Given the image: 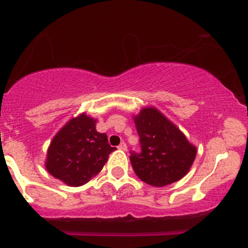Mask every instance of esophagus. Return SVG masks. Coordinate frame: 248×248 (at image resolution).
Returning a JSON list of instances; mask_svg holds the SVG:
<instances>
[{"mask_svg": "<svg viewBox=\"0 0 248 248\" xmlns=\"http://www.w3.org/2000/svg\"><path fill=\"white\" fill-rule=\"evenodd\" d=\"M119 150H121V151H127V145H126V142H121V144L119 145Z\"/></svg>", "mask_w": 248, "mask_h": 248, "instance_id": "esophagus-1", "label": "esophagus"}]
</instances>
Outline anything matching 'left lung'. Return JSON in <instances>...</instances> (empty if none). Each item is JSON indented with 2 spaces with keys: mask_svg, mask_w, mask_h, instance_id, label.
I'll return each instance as SVG.
<instances>
[{
  "mask_svg": "<svg viewBox=\"0 0 248 248\" xmlns=\"http://www.w3.org/2000/svg\"><path fill=\"white\" fill-rule=\"evenodd\" d=\"M133 120L141 145V153L129 157L135 174L152 186L183 178L196 158V146L155 107H145Z\"/></svg>",
  "mask_w": 248,
  "mask_h": 248,
  "instance_id": "left-lung-1",
  "label": "left lung"
}]
</instances>
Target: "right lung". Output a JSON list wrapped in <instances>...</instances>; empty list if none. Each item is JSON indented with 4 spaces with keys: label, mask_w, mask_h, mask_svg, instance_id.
I'll use <instances>...</instances> for the list:
<instances>
[{
    "label": "right lung",
    "mask_w": 248,
    "mask_h": 248,
    "mask_svg": "<svg viewBox=\"0 0 248 248\" xmlns=\"http://www.w3.org/2000/svg\"><path fill=\"white\" fill-rule=\"evenodd\" d=\"M96 121L85 113L66 122L47 148L45 168L54 178L70 186H80L98 174L115 148Z\"/></svg>",
    "instance_id": "add662e5"
}]
</instances>
